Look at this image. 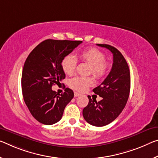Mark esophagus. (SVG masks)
Returning a JSON list of instances; mask_svg holds the SVG:
<instances>
[{"mask_svg":"<svg viewBox=\"0 0 158 158\" xmlns=\"http://www.w3.org/2000/svg\"><path fill=\"white\" fill-rule=\"evenodd\" d=\"M80 94H79V93L77 92H74V97H77V96H79Z\"/></svg>","mask_w":158,"mask_h":158,"instance_id":"obj_1","label":"esophagus"}]
</instances>
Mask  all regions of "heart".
I'll list each match as a JSON object with an SVG mask.
<instances>
[{
    "instance_id": "b5f03b06",
    "label": "heart",
    "mask_w": 158,
    "mask_h": 158,
    "mask_svg": "<svg viewBox=\"0 0 158 158\" xmlns=\"http://www.w3.org/2000/svg\"><path fill=\"white\" fill-rule=\"evenodd\" d=\"M80 60L90 64L89 73L98 79L104 78L108 73L110 63L106 58V56L102 51L96 48H87L82 50L78 54ZM77 61L72 55H67L62 59L61 65L64 73L72 75L74 73ZM94 84L91 77H75L69 80V84L71 88L77 91L83 92Z\"/></svg>"
}]
</instances>
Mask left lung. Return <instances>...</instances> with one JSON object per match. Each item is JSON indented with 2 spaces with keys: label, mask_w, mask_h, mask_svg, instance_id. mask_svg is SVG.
<instances>
[{
  "label": "left lung",
  "mask_w": 158,
  "mask_h": 158,
  "mask_svg": "<svg viewBox=\"0 0 158 158\" xmlns=\"http://www.w3.org/2000/svg\"><path fill=\"white\" fill-rule=\"evenodd\" d=\"M97 45L111 51L113 64L106 79L93 89L102 99L97 102L89 96V104L83 110V116L93 126L103 127L114 121L123 110L129 98L131 79L128 64L121 52L110 45Z\"/></svg>",
  "instance_id": "8db88e82"
}]
</instances>
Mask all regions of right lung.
Listing matches in <instances>:
<instances>
[{"label":"right lung","mask_w":158,"mask_h":158,"mask_svg":"<svg viewBox=\"0 0 158 158\" xmlns=\"http://www.w3.org/2000/svg\"><path fill=\"white\" fill-rule=\"evenodd\" d=\"M81 41L45 40L30 52L22 74L24 101L29 112L40 123L51 125L61 119L64 110L74 97L69 88L60 94L52 85L65 78L62 59L81 44Z\"/></svg>","instance_id":"1"}]
</instances>
